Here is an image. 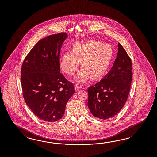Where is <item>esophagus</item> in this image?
I'll return each mask as SVG.
<instances>
[{
    "label": "esophagus",
    "mask_w": 157,
    "mask_h": 157,
    "mask_svg": "<svg viewBox=\"0 0 157 157\" xmlns=\"http://www.w3.org/2000/svg\"><path fill=\"white\" fill-rule=\"evenodd\" d=\"M81 88V85H79V84H76V85L75 86V90L76 91L79 90Z\"/></svg>",
    "instance_id": "esophagus-1"
}]
</instances>
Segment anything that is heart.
<instances>
[{
	"label": "heart",
	"mask_w": 157,
	"mask_h": 157,
	"mask_svg": "<svg viewBox=\"0 0 157 157\" xmlns=\"http://www.w3.org/2000/svg\"><path fill=\"white\" fill-rule=\"evenodd\" d=\"M113 56V51L109 44L97 41H81L74 43L73 51L64 53L60 59L62 70L73 75L79 66L83 68L76 78L81 82H85L91 75L98 78L107 71Z\"/></svg>",
	"instance_id": "heart-1"
}]
</instances>
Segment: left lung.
<instances>
[{"instance_id":"8db88e82","label":"left lung","mask_w":157,"mask_h":157,"mask_svg":"<svg viewBox=\"0 0 157 157\" xmlns=\"http://www.w3.org/2000/svg\"><path fill=\"white\" fill-rule=\"evenodd\" d=\"M113 66L100 82L88 87L87 106L91 114L100 119H110L117 114L125 104L132 78V65L123 46Z\"/></svg>"}]
</instances>
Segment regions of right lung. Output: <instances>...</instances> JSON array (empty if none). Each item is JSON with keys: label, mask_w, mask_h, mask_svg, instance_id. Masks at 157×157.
I'll list each match as a JSON object with an SVG mask.
<instances>
[{"label": "right lung", "mask_w": 157, "mask_h": 157, "mask_svg": "<svg viewBox=\"0 0 157 157\" xmlns=\"http://www.w3.org/2000/svg\"><path fill=\"white\" fill-rule=\"evenodd\" d=\"M67 37L62 32L40 40L21 67L25 101L34 114L47 122L62 118L68 101L75 93L73 83L60 72V49Z\"/></svg>", "instance_id": "1"}]
</instances>
